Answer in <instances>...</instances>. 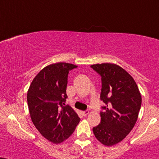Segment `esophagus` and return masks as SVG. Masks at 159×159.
Returning <instances> with one entry per match:
<instances>
[{
    "label": "esophagus",
    "mask_w": 159,
    "mask_h": 159,
    "mask_svg": "<svg viewBox=\"0 0 159 159\" xmlns=\"http://www.w3.org/2000/svg\"><path fill=\"white\" fill-rule=\"evenodd\" d=\"M81 113H82V114H83V115L85 116H86L88 114H89V111H87V110H86V111H81Z\"/></svg>",
    "instance_id": "obj_1"
}]
</instances>
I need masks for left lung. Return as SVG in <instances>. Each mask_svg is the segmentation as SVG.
<instances>
[{
    "label": "left lung",
    "instance_id": "obj_1",
    "mask_svg": "<svg viewBox=\"0 0 159 159\" xmlns=\"http://www.w3.org/2000/svg\"><path fill=\"white\" fill-rule=\"evenodd\" d=\"M91 67L101 76L100 100L105 106L101 121L93 128L100 142L112 146L123 140L133 129L142 105V96L135 81L119 65L97 64Z\"/></svg>",
    "mask_w": 159,
    "mask_h": 159
}]
</instances>
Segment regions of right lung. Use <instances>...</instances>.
<instances>
[{
    "label": "right lung",
    "mask_w": 159,
    "mask_h": 159,
    "mask_svg": "<svg viewBox=\"0 0 159 159\" xmlns=\"http://www.w3.org/2000/svg\"><path fill=\"white\" fill-rule=\"evenodd\" d=\"M77 67L59 62L43 68L32 81L27 93L31 120L48 141L59 144L72 135L80 122L76 112L65 105L67 76Z\"/></svg>",
    "instance_id": "add662e5"
}]
</instances>
